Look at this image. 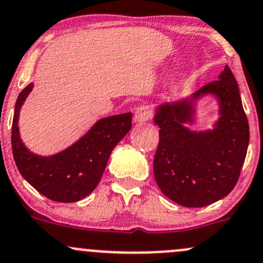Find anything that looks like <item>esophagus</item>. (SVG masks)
Listing matches in <instances>:
<instances>
[{
    "label": "esophagus",
    "mask_w": 263,
    "mask_h": 263,
    "mask_svg": "<svg viewBox=\"0 0 263 263\" xmlns=\"http://www.w3.org/2000/svg\"><path fill=\"white\" fill-rule=\"evenodd\" d=\"M154 117V110L147 106L140 107L139 109L135 113V120L137 122H148V121L153 120Z\"/></svg>",
    "instance_id": "1"
}]
</instances>
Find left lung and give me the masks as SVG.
Returning <instances> with one entry per match:
<instances>
[{
  "instance_id": "obj_1",
  "label": "left lung",
  "mask_w": 263,
  "mask_h": 263,
  "mask_svg": "<svg viewBox=\"0 0 263 263\" xmlns=\"http://www.w3.org/2000/svg\"><path fill=\"white\" fill-rule=\"evenodd\" d=\"M213 94L220 102L215 128L190 132L194 99ZM160 141L154 157V175L168 199L187 208H200L227 197L238 181L250 142V126L239 88L226 66L219 79L208 83L190 99L161 104L155 116Z\"/></svg>"
}]
</instances>
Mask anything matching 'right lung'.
<instances>
[{
  "label": "right lung",
  "instance_id": "right-lung-1",
  "mask_svg": "<svg viewBox=\"0 0 263 263\" xmlns=\"http://www.w3.org/2000/svg\"><path fill=\"white\" fill-rule=\"evenodd\" d=\"M30 83L18 95L12 121L11 145L16 166L24 179L50 200L73 203L96 189L110 153L132 127V113L110 116L97 122L81 140L62 153L39 156L30 153L18 134V115L32 90Z\"/></svg>",
  "mask_w": 263,
  "mask_h": 263
}]
</instances>
